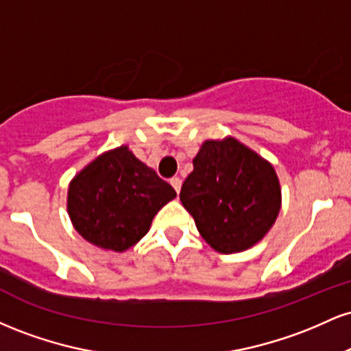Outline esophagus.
<instances>
[{
  "mask_svg": "<svg viewBox=\"0 0 351 351\" xmlns=\"http://www.w3.org/2000/svg\"><path fill=\"white\" fill-rule=\"evenodd\" d=\"M170 183H171V186L175 188V191L180 193V189H181V178H178V176H173V178L170 180Z\"/></svg>",
  "mask_w": 351,
  "mask_h": 351,
  "instance_id": "esophagus-1",
  "label": "esophagus"
}]
</instances>
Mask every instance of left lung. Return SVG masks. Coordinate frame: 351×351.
I'll use <instances>...</instances> for the list:
<instances>
[{"label":"left lung","instance_id":"left-lung-1","mask_svg":"<svg viewBox=\"0 0 351 351\" xmlns=\"http://www.w3.org/2000/svg\"><path fill=\"white\" fill-rule=\"evenodd\" d=\"M180 199L204 241L231 254L259 243L272 228L280 186L271 165L243 143L208 140L193 160Z\"/></svg>","mask_w":351,"mask_h":351}]
</instances>
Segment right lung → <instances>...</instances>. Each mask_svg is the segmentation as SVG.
Here are the masks:
<instances>
[{
	"label": "right lung",
	"instance_id": "add662e5",
	"mask_svg": "<svg viewBox=\"0 0 351 351\" xmlns=\"http://www.w3.org/2000/svg\"><path fill=\"white\" fill-rule=\"evenodd\" d=\"M175 196L171 184L120 147L72 180L67 209L84 239L120 252L147 234L156 213Z\"/></svg>",
	"mask_w": 351,
	"mask_h": 351
}]
</instances>
